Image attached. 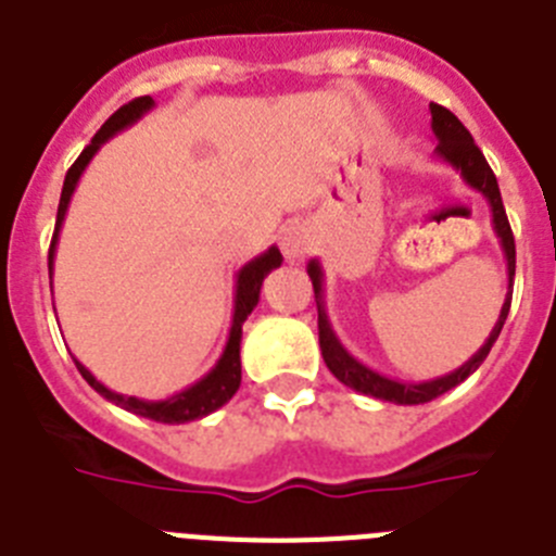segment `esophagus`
<instances>
[{"label": "esophagus", "mask_w": 556, "mask_h": 556, "mask_svg": "<svg viewBox=\"0 0 556 556\" xmlns=\"http://www.w3.org/2000/svg\"><path fill=\"white\" fill-rule=\"evenodd\" d=\"M279 247H282V254L288 260H299L304 257V252L309 249V235L304 227H285L282 229V241H279Z\"/></svg>", "instance_id": "obj_1"}]
</instances>
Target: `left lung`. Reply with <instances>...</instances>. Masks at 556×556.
I'll list each match as a JSON object with an SVG mask.
<instances>
[{
	"mask_svg": "<svg viewBox=\"0 0 556 556\" xmlns=\"http://www.w3.org/2000/svg\"><path fill=\"white\" fill-rule=\"evenodd\" d=\"M429 113H432V132L438 138V147H434V157L440 163H446L452 166L454 172L463 177V182L468 188H473L477 193H482L490 204V222H493V229H496V238L502 243L504 260H507V282L513 285L515 277V238L513 229H509L507 213H504V202H502V191H498L496 174L490 172L488 160L484 154L479 152V147L473 143L471 132L463 127L457 116H454L452 110L440 108V104H429ZM307 274L313 279V290H315V304H318V340H321V354L324 363H327L329 371L340 379V382L346 384V388L357 390V393H365V396L371 399H382V402H393V404H424L432 402V399L443 396L452 388H457L459 382L471 377L477 371L479 365L484 363V357L490 354L496 338L502 334L504 321H507L509 313V299H513V290H507V296H504L502 313H498L496 324L490 329V334L484 338L482 346L471 354V357L465 359L459 368H454L452 374H443L438 379H427V382H399V379L382 377L379 371L368 368V365L359 363L354 354H349V349L343 346L334 334L332 324H329L327 315V304H324V268L318 260H309L307 263Z\"/></svg>",
	"mask_w": 556,
	"mask_h": 556,
	"instance_id": "left-lung-1",
	"label": "left lung"
}]
</instances>
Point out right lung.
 I'll return each mask as SVG.
<instances>
[{"mask_svg":"<svg viewBox=\"0 0 556 556\" xmlns=\"http://www.w3.org/2000/svg\"><path fill=\"white\" fill-rule=\"evenodd\" d=\"M154 108L152 97H141L135 99V102L124 104L122 110H116L108 122L102 124L97 135H93V141L83 149V154L77 157L72 168L66 174V182H63V193H60V204H58V222H54V235H52V247H49V277H52L54 268V252H58V238L60 229H63V222H66L68 204H72L74 191H77L79 179H83L85 168L97 157L99 149L118 135L122 129L132 127L135 122H141L147 116L149 110ZM282 266V254H279L277 247H268L266 252L252 257L249 263H243L235 274V307H232V324H229V334L227 343H224L222 357L216 359V365L204 374L202 379H197L193 384L182 388L179 393L166 399H138V396H124V393H116V390H110L108 384L99 382L83 363H77L79 374L93 390H97L99 396H104L108 402H113L116 407L127 409V413L141 415V418H149V421L157 424H188L197 421V418H204V415L216 413L218 407L229 402V399L238 393L241 388V338H243V321H247L252 309L257 307L260 302V288H263V279L274 271V268Z\"/></svg>","mask_w":556,"mask_h":556,"instance_id":"obj_1","label":"right lung"}]
</instances>
